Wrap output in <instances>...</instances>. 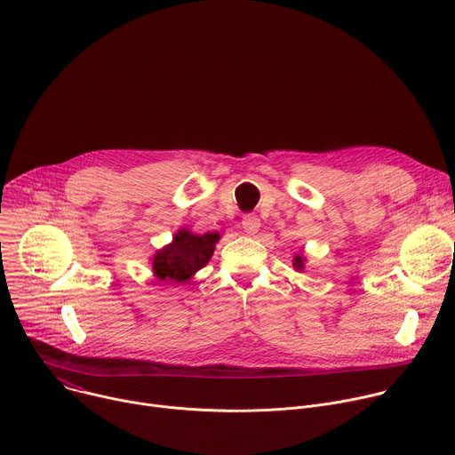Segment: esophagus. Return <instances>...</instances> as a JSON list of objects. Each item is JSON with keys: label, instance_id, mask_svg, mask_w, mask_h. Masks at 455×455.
Instances as JSON below:
<instances>
[{"label": "esophagus", "instance_id": "esophagus-1", "mask_svg": "<svg viewBox=\"0 0 455 455\" xmlns=\"http://www.w3.org/2000/svg\"><path fill=\"white\" fill-rule=\"evenodd\" d=\"M243 228L248 235H255L259 232V228H261V220H259L257 216L253 214H246L243 218Z\"/></svg>", "mask_w": 455, "mask_h": 455}]
</instances>
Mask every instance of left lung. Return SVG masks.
Here are the masks:
<instances>
[{
  "mask_svg": "<svg viewBox=\"0 0 455 455\" xmlns=\"http://www.w3.org/2000/svg\"><path fill=\"white\" fill-rule=\"evenodd\" d=\"M304 263H306V255L302 251H299L295 257H293V268L297 272H302L304 270Z\"/></svg>",
  "mask_w": 455,
  "mask_h": 455,
  "instance_id": "1",
  "label": "left lung"
}]
</instances>
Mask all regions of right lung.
Wrapping results in <instances>:
<instances>
[{
  "label": "right lung",
  "instance_id": "right-lung-1",
  "mask_svg": "<svg viewBox=\"0 0 455 455\" xmlns=\"http://www.w3.org/2000/svg\"><path fill=\"white\" fill-rule=\"evenodd\" d=\"M220 239V232L196 234L188 228H180L172 241L151 257L155 277L172 286L188 283L194 274L211 261Z\"/></svg>",
  "mask_w": 455,
  "mask_h": 455
}]
</instances>
